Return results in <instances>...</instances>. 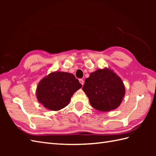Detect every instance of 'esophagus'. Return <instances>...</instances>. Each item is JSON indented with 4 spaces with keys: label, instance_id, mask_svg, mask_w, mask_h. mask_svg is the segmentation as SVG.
<instances>
[{
    "label": "esophagus",
    "instance_id": "esophagus-1",
    "mask_svg": "<svg viewBox=\"0 0 156 156\" xmlns=\"http://www.w3.org/2000/svg\"><path fill=\"white\" fill-rule=\"evenodd\" d=\"M79 82H80V84H81L82 86H83V84H84V83L83 79H80V80H79Z\"/></svg>",
    "mask_w": 156,
    "mask_h": 156
}]
</instances>
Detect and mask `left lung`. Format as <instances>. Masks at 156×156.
Wrapping results in <instances>:
<instances>
[{"instance_id": "8db88e82", "label": "left lung", "mask_w": 156, "mask_h": 156, "mask_svg": "<svg viewBox=\"0 0 156 156\" xmlns=\"http://www.w3.org/2000/svg\"><path fill=\"white\" fill-rule=\"evenodd\" d=\"M82 89L92 107L102 112L117 108L125 94L121 79L107 68L91 73Z\"/></svg>"}]
</instances>
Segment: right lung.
<instances>
[{
    "instance_id": "add662e5",
    "label": "right lung",
    "mask_w": 156,
    "mask_h": 156,
    "mask_svg": "<svg viewBox=\"0 0 156 156\" xmlns=\"http://www.w3.org/2000/svg\"><path fill=\"white\" fill-rule=\"evenodd\" d=\"M82 84L74 74L64 72L51 73L39 82L37 98L45 108L58 111L66 107Z\"/></svg>"
}]
</instances>
